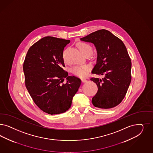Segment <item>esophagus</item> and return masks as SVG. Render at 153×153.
<instances>
[{"label":"esophagus","instance_id":"esophagus-1","mask_svg":"<svg viewBox=\"0 0 153 153\" xmlns=\"http://www.w3.org/2000/svg\"><path fill=\"white\" fill-rule=\"evenodd\" d=\"M82 82L83 83H85V82H87V80L85 79H82Z\"/></svg>","mask_w":153,"mask_h":153}]
</instances>
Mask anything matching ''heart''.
<instances>
[{
	"label": "heart",
	"mask_w": 153,
	"mask_h": 153,
	"mask_svg": "<svg viewBox=\"0 0 153 153\" xmlns=\"http://www.w3.org/2000/svg\"><path fill=\"white\" fill-rule=\"evenodd\" d=\"M78 47L81 52L84 54L88 53H92V47L91 45H88L85 43H79ZM91 68L88 65H76L72 68L71 72L74 75L79 76V77H84L85 76L90 70Z\"/></svg>",
	"instance_id": "b5f03b06"
}]
</instances>
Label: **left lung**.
I'll return each instance as SVG.
<instances>
[{"instance_id": "left-lung-1", "label": "left lung", "mask_w": 153, "mask_h": 153, "mask_svg": "<svg viewBox=\"0 0 153 153\" xmlns=\"http://www.w3.org/2000/svg\"><path fill=\"white\" fill-rule=\"evenodd\" d=\"M93 43L97 57L92 73L104 75L92 78L98 91L92 99L96 108H110L123 100L131 81V61L123 42L106 30H97L80 39Z\"/></svg>"}]
</instances>
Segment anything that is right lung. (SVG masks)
<instances>
[{
  "label": "right lung",
  "mask_w": 153,
  "mask_h": 153,
  "mask_svg": "<svg viewBox=\"0 0 153 153\" xmlns=\"http://www.w3.org/2000/svg\"><path fill=\"white\" fill-rule=\"evenodd\" d=\"M69 43L52 36L43 38L30 48L24 63L25 85L30 96L42 111L51 115L69 110L81 84L80 79L69 76L62 69L63 51Z\"/></svg>",
  "instance_id": "1"
}]
</instances>
